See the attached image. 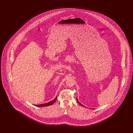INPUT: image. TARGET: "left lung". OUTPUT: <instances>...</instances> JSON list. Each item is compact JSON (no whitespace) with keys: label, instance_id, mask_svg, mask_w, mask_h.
I'll list each match as a JSON object with an SVG mask.
<instances>
[{"label":"left lung","instance_id":"1","mask_svg":"<svg viewBox=\"0 0 133 133\" xmlns=\"http://www.w3.org/2000/svg\"><path fill=\"white\" fill-rule=\"evenodd\" d=\"M76 100H77V103H78V104H79L80 105H81L82 107H85V106H84V105H82V104H81V103L79 102V101H78V99H77V98H76ZM85 108H87V107H85ZM92 109H93V108H92Z\"/></svg>","mask_w":133,"mask_h":133}]
</instances>
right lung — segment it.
I'll use <instances>...</instances> for the list:
<instances>
[{
  "label": "right lung",
  "instance_id": "add662e5",
  "mask_svg": "<svg viewBox=\"0 0 133 133\" xmlns=\"http://www.w3.org/2000/svg\"><path fill=\"white\" fill-rule=\"evenodd\" d=\"M57 96H56V97L55 98V99H54L53 100L51 101L50 102H48L47 103H45V104H41V105H34L35 106H37V107H46V106H48V105H53L54 104L55 102H56V101L57 100Z\"/></svg>",
  "mask_w": 133,
  "mask_h": 133
}]
</instances>
